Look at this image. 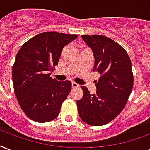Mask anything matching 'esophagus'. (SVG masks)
Returning <instances> with one entry per match:
<instances>
[{"label":"esophagus","instance_id":"1","mask_svg":"<svg viewBox=\"0 0 150 150\" xmlns=\"http://www.w3.org/2000/svg\"><path fill=\"white\" fill-rule=\"evenodd\" d=\"M71 86H72V88H78L79 87V85L77 84L76 83H75V82H72L71 83Z\"/></svg>","mask_w":150,"mask_h":150}]
</instances>
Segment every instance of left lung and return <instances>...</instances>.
<instances>
[{"mask_svg": "<svg viewBox=\"0 0 150 150\" xmlns=\"http://www.w3.org/2000/svg\"><path fill=\"white\" fill-rule=\"evenodd\" d=\"M94 56L93 71L100 73L96 93L82 86L83 98L77 100L80 118L92 126H102L116 118L125 107L134 84L127 52L115 41L103 35H82Z\"/></svg>", "mask_w": 150, "mask_h": 150, "instance_id": "8db88e82", "label": "left lung"}]
</instances>
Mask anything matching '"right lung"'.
I'll return each mask as SVG.
<instances>
[{
  "label": "right lung",
  "instance_id": "right-lung-1",
  "mask_svg": "<svg viewBox=\"0 0 150 150\" xmlns=\"http://www.w3.org/2000/svg\"><path fill=\"white\" fill-rule=\"evenodd\" d=\"M76 34L43 32L23 45L12 67L15 94L30 120L47 123L56 119L71 89L69 80L50 77L58 64L63 48L76 39Z\"/></svg>",
  "mask_w": 150,
  "mask_h": 150
}]
</instances>
